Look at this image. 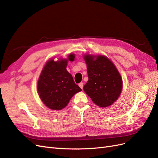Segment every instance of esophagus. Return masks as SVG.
I'll return each instance as SVG.
<instances>
[{"label":"esophagus","mask_w":158,"mask_h":158,"mask_svg":"<svg viewBox=\"0 0 158 158\" xmlns=\"http://www.w3.org/2000/svg\"><path fill=\"white\" fill-rule=\"evenodd\" d=\"M79 87H80L81 89H83V83H80L79 84Z\"/></svg>","instance_id":"1"}]
</instances>
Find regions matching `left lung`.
Returning a JSON list of instances; mask_svg holds the SVG:
<instances>
[{
  "label": "left lung",
  "instance_id": "8db88e82",
  "mask_svg": "<svg viewBox=\"0 0 158 158\" xmlns=\"http://www.w3.org/2000/svg\"><path fill=\"white\" fill-rule=\"evenodd\" d=\"M89 80L83 90L93 102L106 108L118 100L123 89L121 76L114 63L102 55L83 56Z\"/></svg>",
  "mask_w": 158,
  "mask_h": 158
}]
</instances>
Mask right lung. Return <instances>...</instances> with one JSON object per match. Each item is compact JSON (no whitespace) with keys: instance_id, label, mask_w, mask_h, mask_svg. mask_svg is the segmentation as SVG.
<instances>
[{"instance_id":"obj_1","label":"right lung","mask_w":158,"mask_h":158,"mask_svg":"<svg viewBox=\"0 0 158 158\" xmlns=\"http://www.w3.org/2000/svg\"><path fill=\"white\" fill-rule=\"evenodd\" d=\"M75 54L67 59H54L46 63L40 74L37 91L40 100L48 108L60 110L68 105L73 96L81 91L74 82L72 75L66 69L68 61L74 60Z\"/></svg>"}]
</instances>
